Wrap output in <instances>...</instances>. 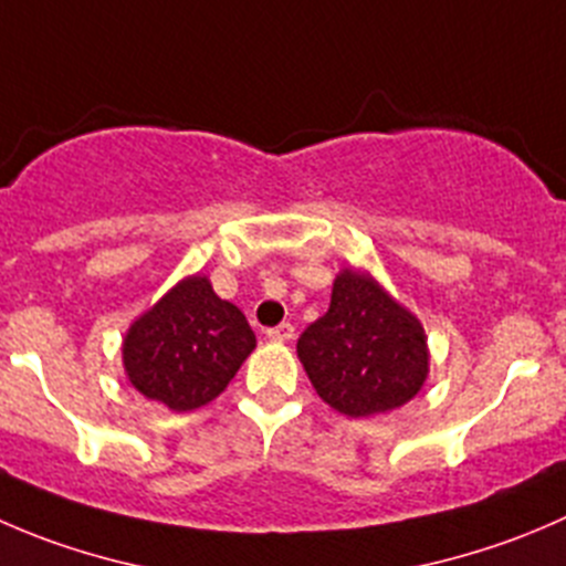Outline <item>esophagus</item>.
I'll return each instance as SVG.
<instances>
[{
  "label": "esophagus",
  "mask_w": 566,
  "mask_h": 566,
  "mask_svg": "<svg viewBox=\"0 0 566 566\" xmlns=\"http://www.w3.org/2000/svg\"><path fill=\"white\" fill-rule=\"evenodd\" d=\"M265 334H268V339H273V343H290L295 334V328H293V323H279V326L268 328Z\"/></svg>",
  "instance_id": "esophagus-1"
}]
</instances>
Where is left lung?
Here are the masks:
<instances>
[{
    "label": "left lung",
    "instance_id": "1",
    "mask_svg": "<svg viewBox=\"0 0 566 566\" xmlns=\"http://www.w3.org/2000/svg\"><path fill=\"white\" fill-rule=\"evenodd\" d=\"M298 359L315 392L348 417H370L409 403L429 376L420 321L381 284L345 268L323 317L298 337Z\"/></svg>",
    "mask_w": 566,
    "mask_h": 566
}]
</instances>
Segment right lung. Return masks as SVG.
I'll list each match as a JSON object with an SVG mask.
<instances>
[{"instance_id":"1","label":"right lung","mask_w":566,"mask_h":566,"mask_svg":"<svg viewBox=\"0 0 566 566\" xmlns=\"http://www.w3.org/2000/svg\"><path fill=\"white\" fill-rule=\"evenodd\" d=\"M254 345L243 312L218 298L207 276H188L132 323L120 350L137 392L190 411L227 389Z\"/></svg>"}]
</instances>
